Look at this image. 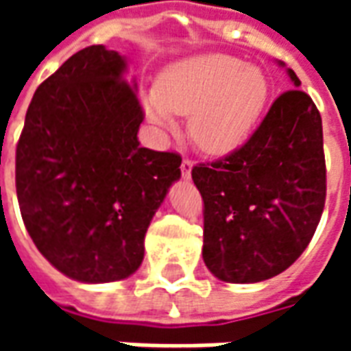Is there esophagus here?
Wrapping results in <instances>:
<instances>
[{"mask_svg": "<svg viewBox=\"0 0 351 351\" xmlns=\"http://www.w3.org/2000/svg\"><path fill=\"white\" fill-rule=\"evenodd\" d=\"M191 167H193V161L190 158H184L182 163H180V173H182L184 180H188L191 176Z\"/></svg>", "mask_w": 351, "mask_h": 351, "instance_id": "obj_1", "label": "esophagus"}]
</instances>
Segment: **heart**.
Returning <instances> with one entry per match:
<instances>
[{
	"label": "heart",
	"mask_w": 351,
	"mask_h": 351,
	"mask_svg": "<svg viewBox=\"0 0 351 351\" xmlns=\"http://www.w3.org/2000/svg\"><path fill=\"white\" fill-rule=\"evenodd\" d=\"M271 95L258 65L228 54H199L169 65L145 95L148 120L175 128V114H190V137L208 154H228L258 128Z\"/></svg>",
	"instance_id": "b5f03b06"
}]
</instances>
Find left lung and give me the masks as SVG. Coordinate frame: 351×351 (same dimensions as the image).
Listing matches in <instances>:
<instances>
[{
  "label": "left lung",
  "mask_w": 351,
  "mask_h": 351,
  "mask_svg": "<svg viewBox=\"0 0 351 351\" xmlns=\"http://www.w3.org/2000/svg\"><path fill=\"white\" fill-rule=\"evenodd\" d=\"M286 71L295 88L272 103L254 135L191 169L205 203L203 259L221 282L254 284L286 271L324 213L322 116L293 69Z\"/></svg>",
  "instance_id": "8db88e82"
}]
</instances>
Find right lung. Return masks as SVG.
I'll use <instances>...</instances> for the list:
<instances>
[{"instance_id":"1","label":"right lung","mask_w":351,"mask_h":351,"mask_svg":"<svg viewBox=\"0 0 351 351\" xmlns=\"http://www.w3.org/2000/svg\"><path fill=\"white\" fill-rule=\"evenodd\" d=\"M128 62L92 45L37 88L16 146V197L52 267L84 284L131 276L182 158L138 145L145 112Z\"/></svg>"}]
</instances>
